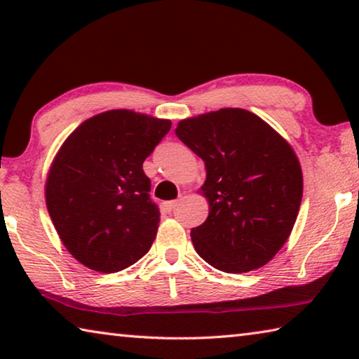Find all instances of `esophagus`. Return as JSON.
I'll use <instances>...</instances> for the list:
<instances>
[{
	"label": "esophagus",
	"mask_w": 359,
	"mask_h": 359,
	"mask_svg": "<svg viewBox=\"0 0 359 359\" xmlns=\"http://www.w3.org/2000/svg\"><path fill=\"white\" fill-rule=\"evenodd\" d=\"M180 201H170V202H165V208H167L168 212H173L176 207H178Z\"/></svg>",
	"instance_id": "1"
}]
</instances>
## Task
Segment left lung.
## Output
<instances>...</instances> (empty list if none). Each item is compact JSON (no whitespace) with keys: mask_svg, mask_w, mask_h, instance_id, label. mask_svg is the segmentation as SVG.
<instances>
[{"mask_svg":"<svg viewBox=\"0 0 359 359\" xmlns=\"http://www.w3.org/2000/svg\"><path fill=\"white\" fill-rule=\"evenodd\" d=\"M176 136L205 163L208 217L192 228L196 252L219 271L262 268L287 242L303 175L287 141L258 115L226 107L181 120Z\"/></svg>","mask_w":359,"mask_h":359,"instance_id":"8db88e82","label":"left lung"}]
</instances>
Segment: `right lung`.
<instances>
[{
    "label": "right lung",
    "instance_id": "obj_1",
    "mask_svg": "<svg viewBox=\"0 0 359 359\" xmlns=\"http://www.w3.org/2000/svg\"><path fill=\"white\" fill-rule=\"evenodd\" d=\"M172 128L167 118L114 109L85 120L46 176L49 217L65 249L97 273H117L151 249L161 213L142 162Z\"/></svg>",
    "mask_w": 359,
    "mask_h": 359
}]
</instances>
